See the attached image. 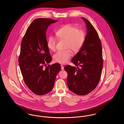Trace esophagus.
Here are the masks:
<instances>
[{"instance_id":"1","label":"esophagus","mask_w":124,"mask_h":124,"mask_svg":"<svg viewBox=\"0 0 124 124\" xmlns=\"http://www.w3.org/2000/svg\"><path fill=\"white\" fill-rule=\"evenodd\" d=\"M61 70H64V67L63 65H61Z\"/></svg>"}]
</instances>
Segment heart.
<instances>
[{
  "instance_id": "obj_1",
  "label": "heart",
  "mask_w": 124,
  "mask_h": 124,
  "mask_svg": "<svg viewBox=\"0 0 124 124\" xmlns=\"http://www.w3.org/2000/svg\"><path fill=\"white\" fill-rule=\"evenodd\" d=\"M59 40H65V49H70L74 53L78 52L83 46L85 39V32L82 30L78 29L76 26L71 25H65L59 29L56 33ZM56 41L53 37H50L47 41V47L51 51L56 49ZM71 56L69 50L59 51L53 56L54 60L60 64L66 63Z\"/></svg>"
}]
</instances>
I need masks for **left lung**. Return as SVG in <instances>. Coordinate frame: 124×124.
Returning a JSON list of instances; mask_svg holds the SVG:
<instances>
[{
	"label": "left lung",
	"mask_w": 124,
	"mask_h": 124,
	"mask_svg": "<svg viewBox=\"0 0 124 124\" xmlns=\"http://www.w3.org/2000/svg\"><path fill=\"white\" fill-rule=\"evenodd\" d=\"M82 18L86 24L87 34L81 48L71 59L77 67L71 65L64 67L68 74V88L78 95L87 94L96 87L100 80L103 64L99 35L87 19Z\"/></svg>",
	"instance_id": "obj_1"
}]
</instances>
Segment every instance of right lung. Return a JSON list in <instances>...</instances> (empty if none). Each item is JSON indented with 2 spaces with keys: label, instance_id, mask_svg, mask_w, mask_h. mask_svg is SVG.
<instances>
[{
  "label": "right lung",
  "instance_id": "1",
  "mask_svg": "<svg viewBox=\"0 0 124 124\" xmlns=\"http://www.w3.org/2000/svg\"><path fill=\"white\" fill-rule=\"evenodd\" d=\"M58 21L39 18L28 27L21 44L18 63L24 81L34 93L47 94L53 88L56 76L61 70L59 63L46 66L52 61L46 37L48 27Z\"/></svg>",
  "mask_w": 124,
  "mask_h": 124
}]
</instances>
